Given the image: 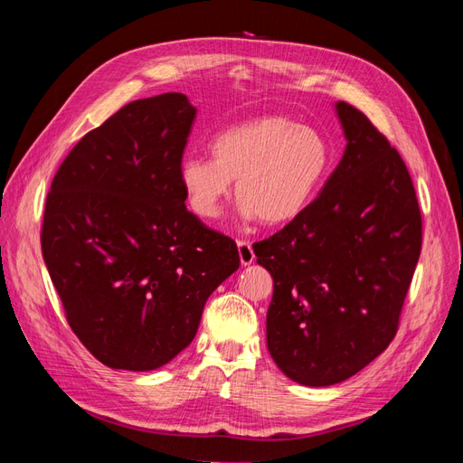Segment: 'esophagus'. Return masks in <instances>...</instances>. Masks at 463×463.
Segmentation results:
<instances>
[{"mask_svg": "<svg viewBox=\"0 0 463 463\" xmlns=\"http://www.w3.org/2000/svg\"><path fill=\"white\" fill-rule=\"evenodd\" d=\"M237 250H240V259H241V264L247 266L255 260V253H253V245H250L249 241H237Z\"/></svg>", "mask_w": 463, "mask_h": 463, "instance_id": "34e87169", "label": "esophagus"}]
</instances>
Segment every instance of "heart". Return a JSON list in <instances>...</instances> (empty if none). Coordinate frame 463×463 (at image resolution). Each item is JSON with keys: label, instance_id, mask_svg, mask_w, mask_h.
Here are the masks:
<instances>
[{"label": "heart", "instance_id": "b5f03b06", "mask_svg": "<svg viewBox=\"0 0 463 463\" xmlns=\"http://www.w3.org/2000/svg\"><path fill=\"white\" fill-rule=\"evenodd\" d=\"M213 158L191 156L179 165L189 208L210 220L232 191L245 218L284 226L313 204L332 170L326 137L286 116H262L233 125L210 143Z\"/></svg>", "mask_w": 463, "mask_h": 463}]
</instances>
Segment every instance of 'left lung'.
<instances>
[{
    "label": "left lung",
    "mask_w": 463,
    "mask_h": 463,
    "mask_svg": "<svg viewBox=\"0 0 463 463\" xmlns=\"http://www.w3.org/2000/svg\"><path fill=\"white\" fill-rule=\"evenodd\" d=\"M335 111L347 141L338 167L299 218L253 245L274 279L269 352L305 386L345 381L394 340L423 240L398 150L352 104Z\"/></svg>",
    "instance_id": "8db88e82"
}]
</instances>
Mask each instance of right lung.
I'll return each mask as SVG.
<instances>
[{
    "label": "right lung",
    "mask_w": 463,
    "mask_h": 463,
    "mask_svg": "<svg viewBox=\"0 0 463 463\" xmlns=\"http://www.w3.org/2000/svg\"><path fill=\"white\" fill-rule=\"evenodd\" d=\"M194 114L181 92L123 106L52 181L42 255L69 326L111 369L152 371L184 352L210 293L240 269L235 241L185 206Z\"/></svg>",
    "instance_id": "add662e5"
}]
</instances>
